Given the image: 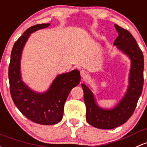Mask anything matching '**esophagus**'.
Here are the masks:
<instances>
[{"label": "esophagus", "instance_id": "esophagus-1", "mask_svg": "<svg viewBox=\"0 0 147 147\" xmlns=\"http://www.w3.org/2000/svg\"><path fill=\"white\" fill-rule=\"evenodd\" d=\"M80 74H81V76L82 77V78H85V77L87 76V72H86L85 70H84V69L80 71Z\"/></svg>", "mask_w": 147, "mask_h": 147}]
</instances>
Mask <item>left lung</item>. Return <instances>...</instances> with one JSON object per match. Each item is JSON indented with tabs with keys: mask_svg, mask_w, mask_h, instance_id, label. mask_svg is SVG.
Here are the masks:
<instances>
[{
	"mask_svg": "<svg viewBox=\"0 0 147 147\" xmlns=\"http://www.w3.org/2000/svg\"><path fill=\"white\" fill-rule=\"evenodd\" d=\"M118 36L114 46L127 55L131 61L129 86L126 94L112 109H103L97 105L91 89L82 84L84 101L86 108V121L96 128L111 129L124 124L132 116L137 101L142 92L144 84V55L132 35L120 26L115 24Z\"/></svg>",
	"mask_w": 147,
	"mask_h": 147,
	"instance_id": "obj_1",
	"label": "left lung"
}]
</instances>
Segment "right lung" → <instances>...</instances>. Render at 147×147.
<instances>
[{"mask_svg":"<svg viewBox=\"0 0 147 147\" xmlns=\"http://www.w3.org/2000/svg\"><path fill=\"white\" fill-rule=\"evenodd\" d=\"M38 24L29 27L15 41L12 49L8 77L10 94L15 106L29 120L41 125H54L61 120L64 104L69 92L80 84V72L74 69L58 75L49 89L44 93L32 90L22 80L20 61L23 48L30 34L50 26Z\"/></svg>","mask_w":147,"mask_h":147,"instance_id":"right-lung-1","label":"right lung"}]
</instances>
